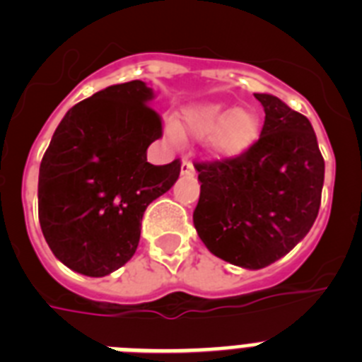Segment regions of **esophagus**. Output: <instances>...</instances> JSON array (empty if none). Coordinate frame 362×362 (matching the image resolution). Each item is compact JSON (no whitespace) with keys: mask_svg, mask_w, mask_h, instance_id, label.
I'll return each instance as SVG.
<instances>
[{"mask_svg":"<svg viewBox=\"0 0 362 362\" xmlns=\"http://www.w3.org/2000/svg\"><path fill=\"white\" fill-rule=\"evenodd\" d=\"M181 174H183V175H194V174H196V168H194V165H192L188 159H185L183 165H181Z\"/></svg>","mask_w":362,"mask_h":362,"instance_id":"34e87169","label":"esophagus"}]
</instances>
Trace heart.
<instances>
[{
  "instance_id": "1",
  "label": "heart",
  "mask_w": 362,
  "mask_h": 362,
  "mask_svg": "<svg viewBox=\"0 0 362 362\" xmlns=\"http://www.w3.org/2000/svg\"><path fill=\"white\" fill-rule=\"evenodd\" d=\"M261 119L250 108H230L223 103H203L185 108L177 124L168 129L172 137L209 139L217 158H235L250 148L259 137Z\"/></svg>"
}]
</instances>
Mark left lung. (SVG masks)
I'll return each mask as SVG.
<instances>
[{"label":"left lung","instance_id":"obj_1","mask_svg":"<svg viewBox=\"0 0 362 362\" xmlns=\"http://www.w3.org/2000/svg\"><path fill=\"white\" fill-rule=\"evenodd\" d=\"M255 99L264 108L261 136L235 158L196 163L201 194L194 210L206 248L250 270L276 263L310 232L325 183L310 121L276 95Z\"/></svg>","mask_w":362,"mask_h":362}]
</instances>
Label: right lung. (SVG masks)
I'll return each mask as SVG.
<instances>
[{
  "label": "right lung",
  "instance_id": "1",
  "mask_svg": "<svg viewBox=\"0 0 362 362\" xmlns=\"http://www.w3.org/2000/svg\"><path fill=\"white\" fill-rule=\"evenodd\" d=\"M152 98L139 79L95 92L66 112L41 159V232L52 254L83 276H108L136 254L146 206L179 177V159L146 161L150 143L163 136Z\"/></svg>",
  "mask_w": 362,
  "mask_h": 362
}]
</instances>
